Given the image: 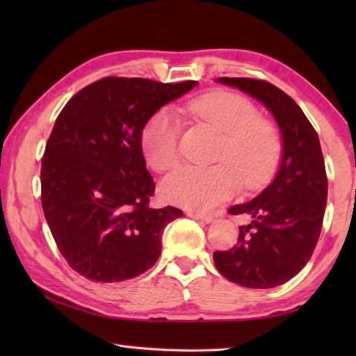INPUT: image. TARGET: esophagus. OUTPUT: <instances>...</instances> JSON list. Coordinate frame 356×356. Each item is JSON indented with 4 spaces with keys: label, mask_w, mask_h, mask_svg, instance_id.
Returning <instances> with one entry per match:
<instances>
[{
    "label": "esophagus",
    "mask_w": 356,
    "mask_h": 356,
    "mask_svg": "<svg viewBox=\"0 0 356 356\" xmlns=\"http://www.w3.org/2000/svg\"><path fill=\"white\" fill-rule=\"evenodd\" d=\"M188 216H191V218L195 220H200V221H204L206 225H209V222L213 221V215L210 213H202V212H188Z\"/></svg>",
    "instance_id": "1"
}]
</instances>
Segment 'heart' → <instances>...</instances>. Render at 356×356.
Segmentation results:
<instances>
[{
  "instance_id": "1",
  "label": "heart",
  "mask_w": 356,
  "mask_h": 356,
  "mask_svg": "<svg viewBox=\"0 0 356 356\" xmlns=\"http://www.w3.org/2000/svg\"><path fill=\"white\" fill-rule=\"evenodd\" d=\"M184 110L222 131L216 154L221 163L185 166L163 184L168 202L191 210H207L229 200L243 185L257 188L272 176L281 155V140L267 119L242 95L212 91L188 102ZM180 122L170 110L156 111L143 130L141 144L147 163L159 172L180 160Z\"/></svg>"
}]
</instances>
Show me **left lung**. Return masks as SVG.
I'll return each instance as SVG.
<instances>
[{"label": "left lung", "mask_w": 356, "mask_h": 356, "mask_svg": "<svg viewBox=\"0 0 356 356\" xmlns=\"http://www.w3.org/2000/svg\"><path fill=\"white\" fill-rule=\"evenodd\" d=\"M216 81L251 95L273 114L282 154L272 184L254 200L229 209L250 216V222L238 226L234 248L213 252V262L238 286L272 289L308 264L321 236L328 193L321 141L301 108L272 83L227 76Z\"/></svg>", "instance_id": "obj_1"}]
</instances>
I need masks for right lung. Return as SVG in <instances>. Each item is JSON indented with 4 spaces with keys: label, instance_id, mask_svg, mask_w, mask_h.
Masks as SVG:
<instances>
[{
    "label": "right lung",
    "instance_id": "add662e5",
    "mask_svg": "<svg viewBox=\"0 0 356 356\" xmlns=\"http://www.w3.org/2000/svg\"><path fill=\"white\" fill-rule=\"evenodd\" d=\"M196 84L106 76L59 113L42 159V209L61 254L84 278L131 280L160 257L165 227L184 213L149 207L155 184L143 129Z\"/></svg>",
    "mask_w": 356,
    "mask_h": 356
}]
</instances>
